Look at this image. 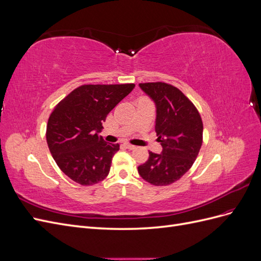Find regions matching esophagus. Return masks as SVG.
I'll list each match as a JSON object with an SVG mask.
<instances>
[{"label": "esophagus", "mask_w": 261, "mask_h": 261, "mask_svg": "<svg viewBox=\"0 0 261 261\" xmlns=\"http://www.w3.org/2000/svg\"><path fill=\"white\" fill-rule=\"evenodd\" d=\"M124 146L127 148V149H130V150H133V149H135L136 148V146H134V145H132V144H129V143H125L124 144Z\"/></svg>", "instance_id": "esophagus-1"}]
</instances>
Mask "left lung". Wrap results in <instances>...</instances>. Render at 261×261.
<instances>
[{"label":"left lung","mask_w":261,"mask_h":261,"mask_svg":"<svg viewBox=\"0 0 261 261\" xmlns=\"http://www.w3.org/2000/svg\"><path fill=\"white\" fill-rule=\"evenodd\" d=\"M140 88L156 106L155 133L162 153L149 151L139 175L154 186H168L192 168L202 145L203 125L198 110L171 84L141 83Z\"/></svg>","instance_id":"obj_1"}]
</instances>
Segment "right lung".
<instances>
[{"label":"right lung","instance_id":"right-lung-1","mask_svg":"<svg viewBox=\"0 0 261 261\" xmlns=\"http://www.w3.org/2000/svg\"><path fill=\"white\" fill-rule=\"evenodd\" d=\"M135 84L82 85L55 106L46 125V143L58 167L83 186L103 180L118 144L98 135L108 114Z\"/></svg>","mask_w":261,"mask_h":261}]
</instances>
